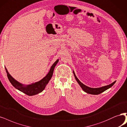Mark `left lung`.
Segmentation results:
<instances>
[{"instance_id":"8db88e82","label":"left lung","mask_w":127,"mask_h":127,"mask_svg":"<svg viewBox=\"0 0 127 127\" xmlns=\"http://www.w3.org/2000/svg\"><path fill=\"white\" fill-rule=\"evenodd\" d=\"M73 74H74V76H75V77L76 78L77 81L78 82V84H79V85L80 86V87H81V88L83 89V90L85 91L86 93L89 94H91V95H99L100 94H101V93H103V91L107 90L108 89L110 88V87H111L113 85L115 84V83L116 82V81H115V82H113V83H112V84H111L110 85L101 87V88H90V87H87V86H85V85L83 84L82 83H81L79 80L78 79L76 76L75 73L73 72Z\"/></svg>"}]
</instances>
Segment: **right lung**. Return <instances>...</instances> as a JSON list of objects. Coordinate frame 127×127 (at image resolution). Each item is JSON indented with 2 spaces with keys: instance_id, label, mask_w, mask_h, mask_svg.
Returning <instances> with one entry per match:
<instances>
[{
  "instance_id": "1",
  "label": "right lung",
  "mask_w": 127,
  "mask_h": 127,
  "mask_svg": "<svg viewBox=\"0 0 127 127\" xmlns=\"http://www.w3.org/2000/svg\"><path fill=\"white\" fill-rule=\"evenodd\" d=\"M58 60H59L56 61L55 63L52 64L50 69L49 72L45 77L43 78L42 79H41L38 82H35L34 84H32V85H28L27 86H24L23 85L20 84L19 82L15 80V79L13 78L10 76V74L8 73L7 69L6 68V67L5 69L9 80L12 85L14 86L15 88L19 90L21 92H23L24 94L28 95H33L41 93V92H42L44 90L46 86L47 85L49 81L50 80L51 78L52 77V74H53L54 72V68L56 66V64L58 63Z\"/></svg>"
}]
</instances>
